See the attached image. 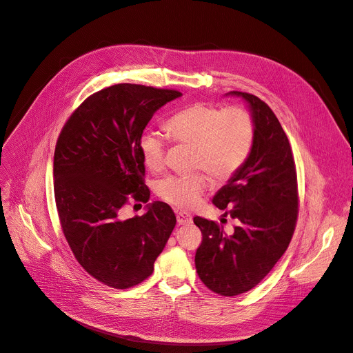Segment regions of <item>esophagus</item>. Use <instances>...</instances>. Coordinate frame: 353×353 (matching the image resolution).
<instances>
[{"mask_svg":"<svg viewBox=\"0 0 353 353\" xmlns=\"http://www.w3.org/2000/svg\"><path fill=\"white\" fill-rule=\"evenodd\" d=\"M177 223L179 225H188V223L193 222V216L187 212H177Z\"/></svg>","mask_w":353,"mask_h":353,"instance_id":"1","label":"esophagus"}]
</instances>
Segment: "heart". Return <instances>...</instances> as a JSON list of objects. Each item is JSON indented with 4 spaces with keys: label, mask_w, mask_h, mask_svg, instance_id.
<instances>
[{
    "label": "heart",
    "mask_w": 353,
    "mask_h": 353,
    "mask_svg": "<svg viewBox=\"0 0 353 353\" xmlns=\"http://www.w3.org/2000/svg\"><path fill=\"white\" fill-rule=\"evenodd\" d=\"M165 132L176 143L193 146L191 169H201L216 183L231 180L246 162L253 143V122L242 108L222 110L210 104L188 105L165 122ZM138 149L145 168L159 174L166 166L165 138L146 131ZM207 188L203 173L170 176L156 187L157 196L181 210L194 208Z\"/></svg>",
    "instance_id": "b5f03b06"
}]
</instances>
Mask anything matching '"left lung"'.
Segmentation results:
<instances>
[{"label": "left lung", "mask_w": 353, "mask_h": 353, "mask_svg": "<svg viewBox=\"0 0 353 353\" xmlns=\"http://www.w3.org/2000/svg\"><path fill=\"white\" fill-rule=\"evenodd\" d=\"M225 95L242 99L253 122L246 162L212 199L236 227L228 234L215 221L194 216V223L203 234L197 273L210 290L231 297L259 284L285 252L296 228L299 196L290 142L274 112L256 95Z\"/></svg>", "instance_id": "1"}]
</instances>
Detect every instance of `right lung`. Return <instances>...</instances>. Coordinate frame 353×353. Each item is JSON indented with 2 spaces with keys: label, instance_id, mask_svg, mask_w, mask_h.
I'll return each instance as SVG.
<instances>
[{
  "label": "right lung",
  "instance_id": "right-lung-1",
  "mask_svg": "<svg viewBox=\"0 0 353 353\" xmlns=\"http://www.w3.org/2000/svg\"><path fill=\"white\" fill-rule=\"evenodd\" d=\"M179 97L176 90L115 84L90 95L59 135L53 179L63 234L83 269L110 287L149 277L174 230L166 203L130 219L121 211L130 199L149 201L138 141L153 114Z\"/></svg>",
  "mask_w": 353,
  "mask_h": 353
}]
</instances>
